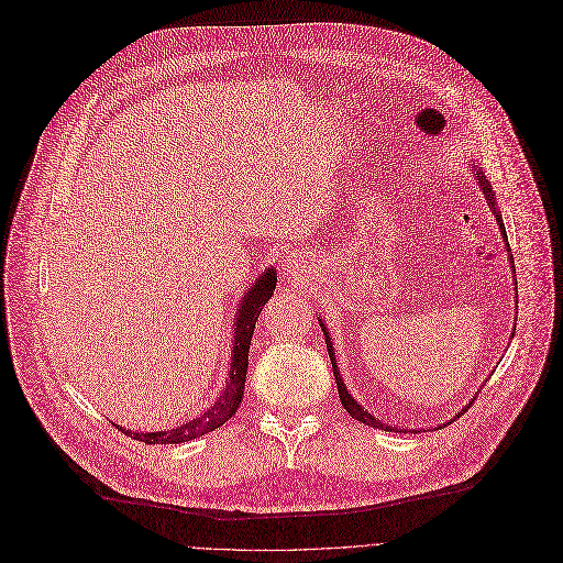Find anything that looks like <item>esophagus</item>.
<instances>
[{
    "label": "esophagus",
    "instance_id": "1",
    "mask_svg": "<svg viewBox=\"0 0 563 563\" xmlns=\"http://www.w3.org/2000/svg\"><path fill=\"white\" fill-rule=\"evenodd\" d=\"M309 263H311V256L295 254V256L286 258V268H288V273H300V271L309 268Z\"/></svg>",
    "mask_w": 563,
    "mask_h": 563
}]
</instances>
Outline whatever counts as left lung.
<instances>
[{
    "label": "left lung",
    "instance_id": "1",
    "mask_svg": "<svg viewBox=\"0 0 563 563\" xmlns=\"http://www.w3.org/2000/svg\"><path fill=\"white\" fill-rule=\"evenodd\" d=\"M477 184H479V188H482V192H484V197H486L488 207L493 209V216H495V220H498V224H500V234H503V239H505V243H507V231H505V224H503L500 211H495V197H493L490 184L486 181L484 173H477ZM507 250H509V243H507ZM511 263H514V261H511ZM320 327H322V334H324V343H327L329 358H332V368H334V377H336L339 395H341V402H343L345 411H347L352 418H356L358 422L368 424V427H375V429H390V427H384L377 418H373L368 411H363V409H361V405H356V402H354V398H352V395L347 393V388H345V384H343V379H341V373H339V366H336V356H334V345H332V339H329V332H327V327L322 324V320H320ZM471 405H473V402H471ZM471 405H468V407H471ZM464 411H466V409H461V413H464ZM461 413H459V416H461ZM459 416H454V418H459ZM454 418H452V420H454ZM393 432H405V429L393 427Z\"/></svg>",
    "mask_w": 563,
    "mask_h": 563
}]
</instances>
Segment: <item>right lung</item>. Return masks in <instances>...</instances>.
Returning a JSON list of instances; mask_svg holds the SVG:
<instances>
[{
  "mask_svg": "<svg viewBox=\"0 0 563 563\" xmlns=\"http://www.w3.org/2000/svg\"><path fill=\"white\" fill-rule=\"evenodd\" d=\"M277 286V271L268 268L258 277V282L254 286H250V290L245 292V297L241 300L239 307V316H236V327H234V350H231V366H229V379L227 386L222 390L220 398L202 413L197 416L170 432H145V434H131L129 429H122V434L134 437L136 441H143L147 445L158 443H186L192 441L197 437H205L213 429H218L220 424H224L231 416L236 413L241 400H243V390H245V375H247V354H250V343H252V334H254V324L258 320V313L266 305L273 290Z\"/></svg>",
  "mask_w": 563,
  "mask_h": 563,
  "instance_id": "add662e5",
  "label": "right lung"
}]
</instances>
